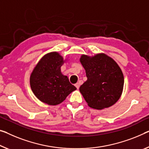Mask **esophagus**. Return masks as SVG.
I'll return each instance as SVG.
<instances>
[{"mask_svg":"<svg viewBox=\"0 0 149 149\" xmlns=\"http://www.w3.org/2000/svg\"><path fill=\"white\" fill-rule=\"evenodd\" d=\"M75 86H76L77 89H79L80 87V83L79 82H77V83L75 84Z\"/></svg>","mask_w":149,"mask_h":149,"instance_id":"34e87169","label":"esophagus"}]
</instances>
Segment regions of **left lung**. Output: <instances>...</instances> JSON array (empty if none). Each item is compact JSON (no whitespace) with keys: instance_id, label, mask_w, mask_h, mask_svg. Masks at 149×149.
Masks as SVG:
<instances>
[{"instance_id":"8db88e82","label":"left lung","mask_w":149,"mask_h":149,"mask_svg":"<svg viewBox=\"0 0 149 149\" xmlns=\"http://www.w3.org/2000/svg\"><path fill=\"white\" fill-rule=\"evenodd\" d=\"M80 61L87 80L79 90L88 106L101 110L115 104L124 86V76L118 64L103 53L94 56L82 54Z\"/></svg>"}]
</instances>
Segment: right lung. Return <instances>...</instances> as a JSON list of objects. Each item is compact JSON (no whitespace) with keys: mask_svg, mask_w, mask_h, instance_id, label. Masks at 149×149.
Masks as SVG:
<instances>
[{"mask_svg":"<svg viewBox=\"0 0 149 149\" xmlns=\"http://www.w3.org/2000/svg\"><path fill=\"white\" fill-rule=\"evenodd\" d=\"M65 62L58 52H50L42 57L33 69L30 84L33 93L41 102L57 105L77 89L61 71Z\"/></svg>","mask_w":149,"mask_h":149,"instance_id":"add662e5","label":"right lung"}]
</instances>
